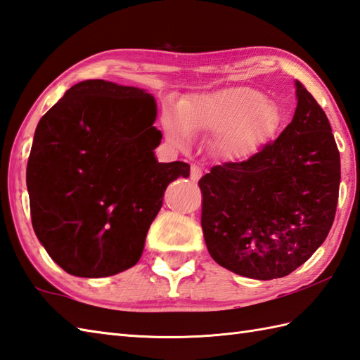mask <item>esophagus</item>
I'll list each match as a JSON object with an SVG mask.
<instances>
[{"label": "esophagus", "instance_id": "34e87169", "mask_svg": "<svg viewBox=\"0 0 360 360\" xmlns=\"http://www.w3.org/2000/svg\"><path fill=\"white\" fill-rule=\"evenodd\" d=\"M202 177V167L197 165H191V171H189V179L193 181H199Z\"/></svg>", "mask_w": 360, "mask_h": 360}]
</instances>
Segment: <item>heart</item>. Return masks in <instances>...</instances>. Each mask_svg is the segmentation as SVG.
Instances as JSON below:
<instances>
[{
	"label": "heart",
	"mask_w": 360,
	"mask_h": 360,
	"mask_svg": "<svg viewBox=\"0 0 360 360\" xmlns=\"http://www.w3.org/2000/svg\"><path fill=\"white\" fill-rule=\"evenodd\" d=\"M163 124L175 144L188 143L193 131L217 135L216 149L224 158L244 161L275 136L281 115L259 90L231 86L193 96L183 102L181 115H166Z\"/></svg>",
	"instance_id": "1"
}]
</instances>
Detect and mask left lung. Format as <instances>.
<instances>
[{"mask_svg":"<svg viewBox=\"0 0 360 360\" xmlns=\"http://www.w3.org/2000/svg\"><path fill=\"white\" fill-rule=\"evenodd\" d=\"M293 120L275 141L199 180L202 230L219 266L274 280L311 258L331 230L340 153L319 102L298 82Z\"/></svg>","mask_w":360,"mask_h":360,"instance_id":"1","label":"left lung"}]
</instances>
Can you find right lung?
Masks as SVG:
<instances>
[{"instance_id":"right-lung-1","label":"right lung","mask_w":360,"mask_h":360,"mask_svg":"<svg viewBox=\"0 0 360 360\" xmlns=\"http://www.w3.org/2000/svg\"><path fill=\"white\" fill-rule=\"evenodd\" d=\"M152 94L107 80L72 85L43 115L27 160L32 226L65 272L112 276L141 258L146 234L183 161L158 163Z\"/></svg>"}]
</instances>
